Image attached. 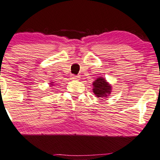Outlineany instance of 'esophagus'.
<instances>
[{"mask_svg":"<svg viewBox=\"0 0 160 160\" xmlns=\"http://www.w3.org/2000/svg\"><path fill=\"white\" fill-rule=\"evenodd\" d=\"M79 78H80V76H78V75H71V79H73V80H77Z\"/></svg>","mask_w":160,"mask_h":160,"instance_id":"obj_1","label":"esophagus"}]
</instances>
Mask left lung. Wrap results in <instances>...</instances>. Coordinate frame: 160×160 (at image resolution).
Segmentation results:
<instances>
[{"instance_id":"8db88e82","label":"left lung","mask_w":160,"mask_h":160,"mask_svg":"<svg viewBox=\"0 0 160 160\" xmlns=\"http://www.w3.org/2000/svg\"><path fill=\"white\" fill-rule=\"evenodd\" d=\"M111 86L102 77H99L93 82V92L97 97H106L111 92Z\"/></svg>"}]
</instances>
